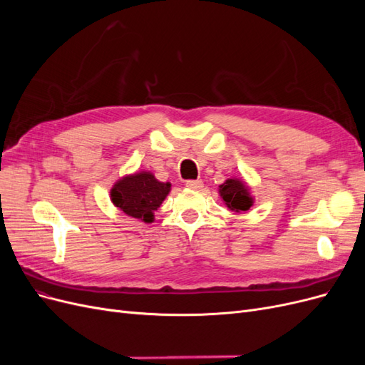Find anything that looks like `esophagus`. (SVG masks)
<instances>
[{"label":"esophagus","mask_w":365,"mask_h":365,"mask_svg":"<svg viewBox=\"0 0 365 365\" xmlns=\"http://www.w3.org/2000/svg\"><path fill=\"white\" fill-rule=\"evenodd\" d=\"M185 185L189 187V189H193V190H200V189H202V181L201 180H190V181H187L185 182Z\"/></svg>","instance_id":"esophagus-1"}]
</instances>
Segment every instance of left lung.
I'll list each match as a JSON object with an SVG mask.
<instances>
[{"instance_id": "8db88e82", "label": "left lung", "mask_w": 365, "mask_h": 365, "mask_svg": "<svg viewBox=\"0 0 365 365\" xmlns=\"http://www.w3.org/2000/svg\"><path fill=\"white\" fill-rule=\"evenodd\" d=\"M220 196L225 201L227 207L233 212H247L251 207L252 200L248 193L247 185L239 180H227L220 185Z\"/></svg>"}]
</instances>
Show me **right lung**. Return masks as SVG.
<instances>
[{"label":"right lung","mask_w":365,"mask_h":365,"mask_svg":"<svg viewBox=\"0 0 365 365\" xmlns=\"http://www.w3.org/2000/svg\"><path fill=\"white\" fill-rule=\"evenodd\" d=\"M170 192L169 182H160L149 172L135 173L120 180L111 190V201L128 216L150 222L153 212Z\"/></svg>","instance_id":"1"}]
</instances>
